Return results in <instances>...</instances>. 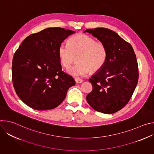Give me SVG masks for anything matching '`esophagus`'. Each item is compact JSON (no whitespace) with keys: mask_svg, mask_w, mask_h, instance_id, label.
I'll return each mask as SVG.
<instances>
[{"mask_svg":"<svg viewBox=\"0 0 154 154\" xmlns=\"http://www.w3.org/2000/svg\"><path fill=\"white\" fill-rule=\"evenodd\" d=\"M75 81L77 83H80L83 82V80L79 79H75Z\"/></svg>","mask_w":154,"mask_h":154,"instance_id":"obj_1","label":"esophagus"}]
</instances>
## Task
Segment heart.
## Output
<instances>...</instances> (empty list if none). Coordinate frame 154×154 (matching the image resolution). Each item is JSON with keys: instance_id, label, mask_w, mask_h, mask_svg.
<instances>
[{"instance_id": "obj_1", "label": "heart", "mask_w": 154, "mask_h": 154, "mask_svg": "<svg viewBox=\"0 0 154 154\" xmlns=\"http://www.w3.org/2000/svg\"><path fill=\"white\" fill-rule=\"evenodd\" d=\"M69 45L61 43L58 53L63 67L69 68L75 61L79 62L69 71L74 76L81 77L90 71L92 73L100 70L106 63L108 51L105 44L88 35L79 33L72 36Z\"/></svg>"}]
</instances>
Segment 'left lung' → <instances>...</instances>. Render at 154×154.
I'll return each mask as SVG.
<instances>
[{"mask_svg":"<svg viewBox=\"0 0 154 154\" xmlns=\"http://www.w3.org/2000/svg\"><path fill=\"white\" fill-rule=\"evenodd\" d=\"M103 42L108 57L103 68L89 79L93 90L86 100L96 111L112 114L125 106L136 88L138 66L132 46L114 31L106 28L87 29Z\"/></svg>","mask_w":154,"mask_h":154,"instance_id":"obj_1","label":"left lung"}]
</instances>
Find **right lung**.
<instances>
[{
	"label": "right lung",
	"mask_w": 154,
	"mask_h": 154,
	"mask_svg": "<svg viewBox=\"0 0 154 154\" xmlns=\"http://www.w3.org/2000/svg\"><path fill=\"white\" fill-rule=\"evenodd\" d=\"M75 32L60 27L48 28L27 36L15 52L12 81L23 102L37 110L58 106L67 91L75 84L62 71L59 46Z\"/></svg>",
	"instance_id": "right-lung-1"
}]
</instances>
